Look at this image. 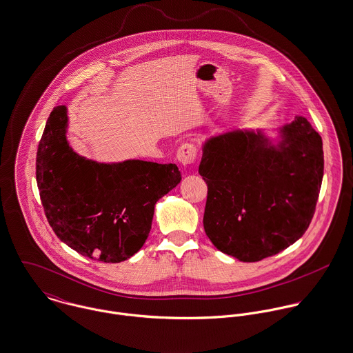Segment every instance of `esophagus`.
Returning a JSON list of instances; mask_svg holds the SVG:
<instances>
[{"label": "esophagus", "mask_w": 353, "mask_h": 353, "mask_svg": "<svg viewBox=\"0 0 353 353\" xmlns=\"http://www.w3.org/2000/svg\"><path fill=\"white\" fill-rule=\"evenodd\" d=\"M196 156H197V148L194 143H184L179 148L176 158L183 166H188L195 162Z\"/></svg>", "instance_id": "obj_1"}]
</instances>
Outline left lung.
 Here are the masks:
<instances>
[{
    "instance_id": "left-lung-1",
    "label": "left lung",
    "mask_w": 353,
    "mask_h": 353,
    "mask_svg": "<svg viewBox=\"0 0 353 353\" xmlns=\"http://www.w3.org/2000/svg\"><path fill=\"white\" fill-rule=\"evenodd\" d=\"M276 131L270 138L260 128H235L201 146L204 232L243 263L277 254L305 234L322 184V139L307 119Z\"/></svg>"
}]
</instances>
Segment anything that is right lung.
<instances>
[{
    "instance_id": "right-lung-1",
    "label": "right lung",
    "mask_w": 353,
    "mask_h": 353,
    "mask_svg": "<svg viewBox=\"0 0 353 353\" xmlns=\"http://www.w3.org/2000/svg\"><path fill=\"white\" fill-rule=\"evenodd\" d=\"M68 108L55 107L38 148L37 181L47 221L88 259L128 260L149 236L156 203L181 181V173L176 163L82 157L68 142Z\"/></svg>"
}]
</instances>
